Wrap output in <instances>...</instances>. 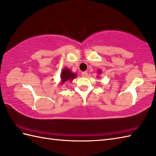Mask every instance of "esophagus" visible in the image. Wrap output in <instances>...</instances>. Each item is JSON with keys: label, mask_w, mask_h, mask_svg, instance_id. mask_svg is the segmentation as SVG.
I'll list each match as a JSON object with an SVG mask.
<instances>
[{"label": "esophagus", "mask_w": 156, "mask_h": 156, "mask_svg": "<svg viewBox=\"0 0 156 156\" xmlns=\"http://www.w3.org/2000/svg\"><path fill=\"white\" fill-rule=\"evenodd\" d=\"M81 75H82V77H87V73L86 71H85V72H83L82 73H81Z\"/></svg>", "instance_id": "esophagus-1"}]
</instances>
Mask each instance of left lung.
I'll list each match as a JSON object with an SVG mask.
<instances>
[{
	"label": "left lung",
	"mask_w": 156,
	"mask_h": 156,
	"mask_svg": "<svg viewBox=\"0 0 156 156\" xmlns=\"http://www.w3.org/2000/svg\"><path fill=\"white\" fill-rule=\"evenodd\" d=\"M101 70H98V74H101Z\"/></svg>",
	"instance_id": "8db88e82"
}]
</instances>
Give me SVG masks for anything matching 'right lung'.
Instances as JSON below:
<instances>
[{
    "instance_id": "right-lung-1",
    "label": "right lung",
    "mask_w": 156,
    "mask_h": 156,
    "mask_svg": "<svg viewBox=\"0 0 156 156\" xmlns=\"http://www.w3.org/2000/svg\"><path fill=\"white\" fill-rule=\"evenodd\" d=\"M77 77V74L73 73L71 69L65 67L63 69L60 73V82L59 85H63L66 81L71 82Z\"/></svg>"
}]
</instances>
